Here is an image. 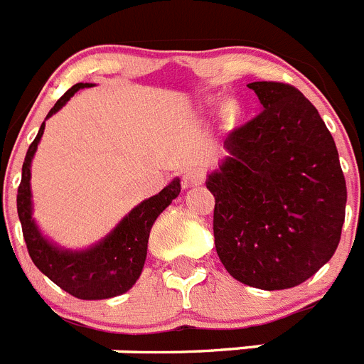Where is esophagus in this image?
<instances>
[{"label":"esophagus","mask_w":364,"mask_h":364,"mask_svg":"<svg viewBox=\"0 0 364 364\" xmlns=\"http://www.w3.org/2000/svg\"><path fill=\"white\" fill-rule=\"evenodd\" d=\"M205 178V171L202 167H191L188 171L184 173V180H182V184L184 188H189V186H198L202 184Z\"/></svg>","instance_id":"esophagus-1"}]
</instances>
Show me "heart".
Here are the masks:
<instances>
[{
  "mask_svg": "<svg viewBox=\"0 0 364 364\" xmlns=\"http://www.w3.org/2000/svg\"><path fill=\"white\" fill-rule=\"evenodd\" d=\"M224 114H226V117H237V114H239V105L235 104V102H230V104L224 107Z\"/></svg>",
  "mask_w": 364,
  "mask_h": 364,
  "instance_id": "b5f03b06",
  "label": "heart"
}]
</instances>
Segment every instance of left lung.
<instances>
[{
	"mask_svg": "<svg viewBox=\"0 0 364 364\" xmlns=\"http://www.w3.org/2000/svg\"><path fill=\"white\" fill-rule=\"evenodd\" d=\"M262 111L230 133L228 156L205 180L218 259L260 290L310 279L336 253L346 182L336 142L294 85L253 82Z\"/></svg>",
	"mask_w": 364,
	"mask_h": 364,
	"instance_id": "obj_1",
	"label": "left lung"
}]
</instances>
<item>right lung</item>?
Wrapping results in <instances>:
<instances>
[{
	"instance_id": "1",
	"label": "right lung",
	"mask_w": 364,
	"mask_h": 364,
	"mask_svg": "<svg viewBox=\"0 0 364 364\" xmlns=\"http://www.w3.org/2000/svg\"><path fill=\"white\" fill-rule=\"evenodd\" d=\"M89 87V83H76L58 100L50 109L47 118L58 112L74 96V92ZM45 122L41 124L38 136L28 146L25 162L21 167V182L18 188V217L23 230V239L27 244L28 255L43 275L50 279L67 294L85 301L117 297L133 288L142 273L147 255V240L154 220L171 204L180 193V180L175 178L159 195L140 202L136 208L125 215L114 230L95 246L70 252L58 247L56 244L45 239L32 218V193H31V164Z\"/></svg>"
}]
</instances>
